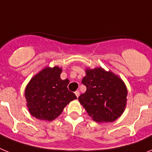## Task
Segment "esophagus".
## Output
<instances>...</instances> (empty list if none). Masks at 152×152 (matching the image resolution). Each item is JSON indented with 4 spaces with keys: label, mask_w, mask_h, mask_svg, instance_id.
Listing matches in <instances>:
<instances>
[{
    "label": "esophagus",
    "mask_w": 152,
    "mask_h": 152,
    "mask_svg": "<svg viewBox=\"0 0 152 152\" xmlns=\"http://www.w3.org/2000/svg\"><path fill=\"white\" fill-rule=\"evenodd\" d=\"M75 95H76V96H77V97H78V96H80V92H79L78 91H75Z\"/></svg>",
    "instance_id": "esophagus-1"
}]
</instances>
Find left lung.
Returning <instances> with one entry per match:
<instances>
[{"mask_svg": "<svg viewBox=\"0 0 152 152\" xmlns=\"http://www.w3.org/2000/svg\"><path fill=\"white\" fill-rule=\"evenodd\" d=\"M81 83L87 91L80 95L79 102L94 121L110 123L123 114L127 89L118 76L102 68L87 69Z\"/></svg>", "mask_w": 152, "mask_h": 152, "instance_id": "left-lung-1", "label": "left lung"}]
</instances>
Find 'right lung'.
Instances as JSON below:
<instances>
[{
  "mask_svg": "<svg viewBox=\"0 0 152 152\" xmlns=\"http://www.w3.org/2000/svg\"><path fill=\"white\" fill-rule=\"evenodd\" d=\"M61 68H45L31 79L25 91L30 114L36 119L52 121L70 101L77 99L68 91L69 80H61Z\"/></svg>",
  "mask_w": 152,
  "mask_h": 152,
  "instance_id": "obj_1",
  "label": "right lung"
}]
</instances>
